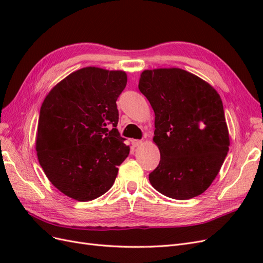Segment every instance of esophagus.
<instances>
[{
    "mask_svg": "<svg viewBox=\"0 0 263 263\" xmlns=\"http://www.w3.org/2000/svg\"><path fill=\"white\" fill-rule=\"evenodd\" d=\"M142 144H144V142H142V140H138V139H132V146H133L134 148L139 147V146H141Z\"/></svg>",
    "mask_w": 263,
    "mask_h": 263,
    "instance_id": "obj_1",
    "label": "esophagus"
}]
</instances>
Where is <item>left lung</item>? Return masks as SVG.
<instances>
[{
	"mask_svg": "<svg viewBox=\"0 0 263 263\" xmlns=\"http://www.w3.org/2000/svg\"><path fill=\"white\" fill-rule=\"evenodd\" d=\"M138 87L155 112L160 162L149 174L158 192L189 200L216 178L230 145L222 102L203 79L180 68L142 71Z\"/></svg>",
	"mask_w": 263,
	"mask_h": 263,
	"instance_id": "left-lung-1",
	"label": "left lung"
}]
</instances>
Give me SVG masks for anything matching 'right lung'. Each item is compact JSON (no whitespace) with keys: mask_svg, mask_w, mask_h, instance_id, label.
I'll use <instances>...</instances> for the list:
<instances>
[{"mask_svg":"<svg viewBox=\"0 0 263 263\" xmlns=\"http://www.w3.org/2000/svg\"><path fill=\"white\" fill-rule=\"evenodd\" d=\"M126 83L125 71L85 67L46 95L36 133L38 161L70 198L87 202L106 193L129 155L116 128V101Z\"/></svg>","mask_w":263,"mask_h":263,"instance_id":"obj_1","label":"right lung"}]
</instances>
